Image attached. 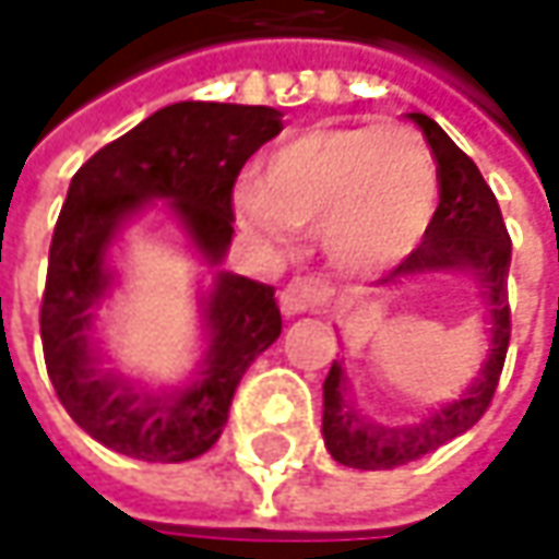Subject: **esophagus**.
Returning a JSON list of instances; mask_svg holds the SVG:
<instances>
[{
	"instance_id": "obj_1",
	"label": "esophagus",
	"mask_w": 559,
	"mask_h": 559,
	"mask_svg": "<svg viewBox=\"0 0 559 559\" xmlns=\"http://www.w3.org/2000/svg\"><path fill=\"white\" fill-rule=\"evenodd\" d=\"M330 292L333 289L323 276H295L289 286L280 292V311L286 317L317 311L330 301Z\"/></svg>"
}]
</instances>
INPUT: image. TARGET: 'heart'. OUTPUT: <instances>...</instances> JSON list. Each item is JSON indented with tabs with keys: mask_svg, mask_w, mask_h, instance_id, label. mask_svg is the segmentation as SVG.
<instances>
[{
	"mask_svg": "<svg viewBox=\"0 0 559 559\" xmlns=\"http://www.w3.org/2000/svg\"><path fill=\"white\" fill-rule=\"evenodd\" d=\"M239 226L289 242L320 224V246L345 273H385L426 239L439 207L429 145L404 123L313 127L264 158L261 177L233 192Z\"/></svg>",
	"mask_w": 559,
	"mask_h": 559,
	"instance_id": "heart-1",
	"label": "heart"
}]
</instances>
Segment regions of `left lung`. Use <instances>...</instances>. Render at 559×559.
<instances>
[{"instance_id":"1","label":"left lung","mask_w":559,"mask_h":559,"mask_svg":"<svg viewBox=\"0 0 559 559\" xmlns=\"http://www.w3.org/2000/svg\"><path fill=\"white\" fill-rule=\"evenodd\" d=\"M423 130L439 164V207L423 246L376 286H401L432 273H466L476 280L485 301V360L479 376L461 395L432 407L411 426H382L357 411L345 367L333 360L323 382V441L333 461L355 469H395L432 454L444 441L457 439L488 411L510 345V236L495 192L479 167L463 155L454 140L426 115H407Z\"/></svg>"}]
</instances>
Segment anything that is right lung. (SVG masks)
I'll return each mask as SVG.
<instances>
[{"label":"right lung","instance_id":"obj_1","mask_svg":"<svg viewBox=\"0 0 559 559\" xmlns=\"http://www.w3.org/2000/svg\"><path fill=\"white\" fill-rule=\"evenodd\" d=\"M280 130L283 111L267 105L174 102L98 148L71 180L39 308L43 355L71 419L123 457H202L224 432L242 373L283 333L273 286L221 270L233 242V183ZM152 206L181 226L212 267L200 299L203 360L170 390H148L115 371L95 338L97 311L119 275L110 251Z\"/></svg>","mask_w":559,"mask_h":559}]
</instances>
